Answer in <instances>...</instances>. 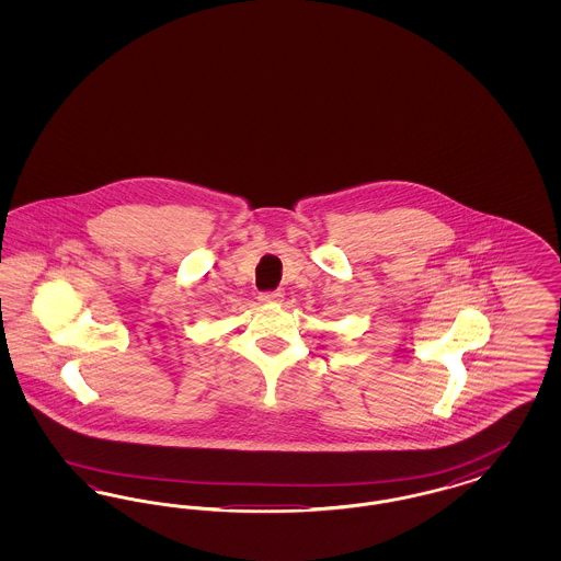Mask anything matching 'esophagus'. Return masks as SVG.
<instances>
[{
    "label": "esophagus",
    "mask_w": 561,
    "mask_h": 561,
    "mask_svg": "<svg viewBox=\"0 0 561 561\" xmlns=\"http://www.w3.org/2000/svg\"><path fill=\"white\" fill-rule=\"evenodd\" d=\"M259 300L263 305H275V302H282V294L279 293H263L259 296Z\"/></svg>",
    "instance_id": "obj_1"
}]
</instances>
